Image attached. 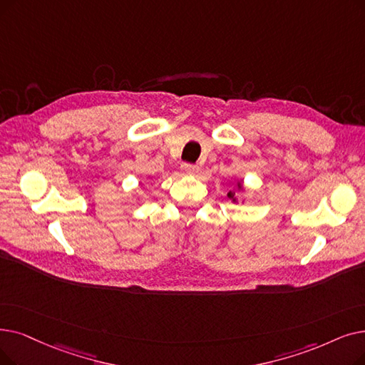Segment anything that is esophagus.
<instances>
[{
    "label": "esophagus",
    "instance_id": "34e87169",
    "mask_svg": "<svg viewBox=\"0 0 365 365\" xmlns=\"http://www.w3.org/2000/svg\"><path fill=\"white\" fill-rule=\"evenodd\" d=\"M182 170L186 174H197L198 173V165L195 164H189V163H183L182 164Z\"/></svg>",
    "mask_w": 365,
    "mask_h": 365
}]
</instances>
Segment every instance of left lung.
Instances as JSON below:
<instances>
[{"instance_id":"left-lung-1","label":"left lung","mask_w":365,"mask_h":365,"mask_svg":"<svg viewBox=\"0 0 365 365\" xmlns=\"http://www.w3.org/2000/svg\"><path fill=\"white\" fill-rule=\"evenodd\" d=\"M228 197H230L231 200H235V198H234V192H232V191H230V192H228Z\"/></svg>"}]
</instances>
